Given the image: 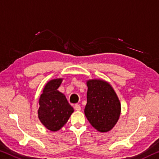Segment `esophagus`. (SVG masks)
Instances as JSON below:
<instances>
[{
  "label": "esophagus",
  "instance_id": "34e87169",
  "mask_svg": "<svg viewBox=\"0 0 159 159\" xmlns=\"http://www.w3.org/2000/svg\"><path fill=\"white\" fill-rule=\"evenodd\" d=\"M74 109H75V110H76V111H80V106L79 104L75 105Z\"/></svg>",
  "mask_w": 159,
  "mask_h": 159
}]
</instances>
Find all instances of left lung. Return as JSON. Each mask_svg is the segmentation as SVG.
<instances>
[{"label":"left lung","instance_id":"1","mask_svg":"<svg viewBox=\"0 0 159 159\" xmlns=\"http://www.w3.org/2000/svg\"><path fill=\"white\" fill-rule=\"evenodd\" d=\"M87 86V104L84 110L85 117L98 132H109L120 116L119 98L112 87L105 80H89Z\"/></svg>","mask_w":159,"mask_h":159}]
</instances>
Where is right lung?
<instances>
[{
	"instance_id": "right-lung-1",
	"label": "right lung",
	"mask_w": 159,
	"mask_h": 159,
	"mask_svg": "<svg viewBox=\"0 0 159 159\" xmlns=\"http://www.w3.org/2000/svg\"><path fill=\"white\" fill-rule=\"evenodd\" d=\"M62 79L49 80L40 95L38 117L45 127L52 132H57L69 120L74 112L65 95L57 90Z\"/></svg>"
}]
</instances>
